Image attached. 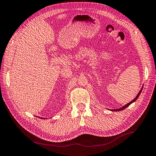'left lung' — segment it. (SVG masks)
<instances>
[{
  "label": "left lung",
  "instance_id": "1",
  "mask_svg": "<svg viewBox=\"0 0 156 156\" xmlns=\"http://www.w3.org/2000/svg\"><path fill=\"white\" fill-rule=\"evenodd\" d=\"M142 88L143 87H142V89H141V90L140 91V92L138 93V94L137 95V96H136V97L134 98V99H133L132 101H130V103H127L126 105H125L124 106H123L122 108H119V109H115V110H112V111H120V110H124V109H126V108L128 106H129L130 104H131L132 103H133V102H135V101L137 99V98L139 97V96H140V93H141V91H142Z\"/></svg>",
  "mask_w": 156,
  "mask_h": 156
}]
</instances>
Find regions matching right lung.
<instances>
[{
  "label": "right lung",
  "instance_id": "obj_1",
  "mask_svg": "<svg viewBox=\"0 0 156 156\" xmlns=\"http://www.w3.org/2000/svg\"><path fill=\"white\" fill-rule=\"evenodd\" d=\"M41 119H42V118H41Z\"/></svg>",
  "mask_w": 156,
  "mask_h": 156
}]
</instances>
